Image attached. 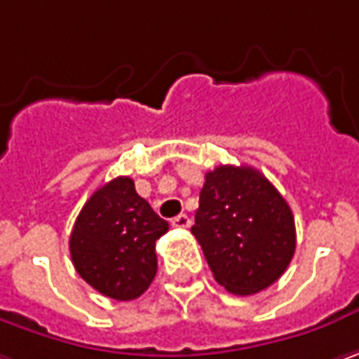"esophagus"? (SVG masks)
I'll list each match as a JSON object with an SVG mask.
<instances>
[{
    "instance_id": "1",
    "label": "esophagus",
    "mask_w": 359,
    "mask_h": 359,
    "mask_svg": "<svg viewBox=\"0 0 359 359\" xmlns=\"http://www.w3.org/2000/svg\"><path fill=\"white\" fill-rule=\"evenodd\" d=\"M170 225H172V227H179V229H184V227H189V225H191V219H189V215L180 213V215H177V217L170 222Z\"/></svg>"
}]
</instances>
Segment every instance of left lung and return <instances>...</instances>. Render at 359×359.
Instances as JSON below:
<instances>
[{
    "mask_svg": "<svg viewBox=\"0 0 359 359\" xmlns=\"http://www.w3.org/2000/svg\"><path fill=\"white\" fill-rule=\"evenodd\" d=\"M191 231L215 280L240 297L276 283L297 248L288 203L252 166L222 164L205 175Z\"/></svg>",
    "mask_w": 359,
    "mask_h": 359,
    "instance_id": "obj_1",
    "label": "left lung"
}]
</instances>
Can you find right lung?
I'll return each mask as SVG.
<instances>
[{"label":"right lung","mask_w":359,"mask_h":359,"mask_svg":"<svg viewBox=\"0 0 359 359\" xmlns=\"http://www.w3.org/2000/svg\"><path fill=\"white\" fill-rule=\"evenodd\" d=\"M168 223L136 193L134 180L117 177L97 189L71 233L79 276L116 301L137 299L156 276V240Z\"/></svg>","instance_id":"1"}]
</instances>
